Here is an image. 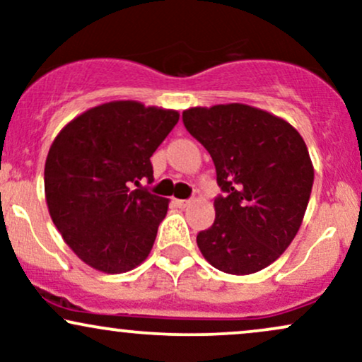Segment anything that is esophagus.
I'll return each instance as SVG.
<instances>
[{
	"mask_svg": "<svg viewBox=\"0 0 362 362\" xmlns=\"http://www.w3.org/2000/svg\"><path fill=\"white\" fill-rule=\"evenodd\" d=\"M173 204H175L177 207H180V209H184V207L190 204V201H184V199H175V201H173Z\"/></svg>",
	"mask_w": 362,
	"mask_h": 362,
	"instance_id": "esophagus-1",
	"label": "esophagus"
}]
</instances>
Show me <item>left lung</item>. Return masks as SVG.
I'll return each instance as SVG.
<instances>
[{"mask_svg": "<svg viewBox=\"0 0 362 362\" xmlns=\"http://www.w3.org/2000/svg\"><path fill=\"white\" fill-rule=\"evenodd\" d=\"M184 126L209 151L224 195L197 247L218 271L248 276L276 262L300 230L313 187L301 134L277 115L245 103L192 107Z\"/></svg>", "mask_w": 362, "mask_h": 362, "instance_id": "1", "label": "left lung"}]
</instances>
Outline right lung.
I'll return each instance as SVG.
<instances>
[{
	"label": "right lung",
	"mask_w": 362,
	"mask_h": 362,
	"mask_svg": "<svg viewBox=\"0 0 362 362\" xmlns=\"http://www.w3.org/2000/svg\"><path fill=\"white\" fill-rule=\"evenodd\" d=\"M178 117L136 100L107 102L74 117L52 141L44 168L49 214L86 265L122 274L146 260L168 199L149 194L141 180H153L149 158Z\"/></svg>",
	"instance_id": "right-lung-1"
}]
</instances>
